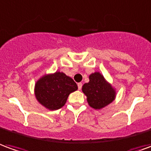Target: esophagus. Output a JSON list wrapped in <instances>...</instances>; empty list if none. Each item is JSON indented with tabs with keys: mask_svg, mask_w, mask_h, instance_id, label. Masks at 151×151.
<instances>
[{
	"mask_svg": "<svg viewBox=\"0 0 151 151\" xmlns=\"http://www.w3.org/2000/svg\"><path fill=\"white\" fill-rule=\"evenodd\" d=\"M77 85H78V88H79V89L81 90V88H82V83H78Z\"/></svg>",
	"mask_w": 151,
	"mask_h": 151,
	"instance_id": "34e87169",
	"label": "esophagus"
}]
</instances>
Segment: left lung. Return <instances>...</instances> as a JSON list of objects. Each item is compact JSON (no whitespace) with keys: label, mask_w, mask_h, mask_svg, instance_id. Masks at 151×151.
Here are the masks:
<instances>
[{"label":"left lung","mask_w":151,"mask_h":151,"mask_svg":"<svg viewBox=\"0 0 151 151\" xmlns=\"http://www.w3.org/2000/svg\"><path fill=\"white\" fill-rule=\"evenodd\" d=\"M89 81L82 86V92L87 98L88 104L95 110L107 106L116 98V89L103 75L95 71L89 75Z\"/></svg>","instance_id":"8db88e82"}]
</instances>
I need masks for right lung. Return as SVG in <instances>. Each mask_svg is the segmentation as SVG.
Returning a JSON list of instances; mask_svg holds the SVG:
<instances>
[{"instance_id":"add662e5","label":"right lung","mask_w":151,"mask_h":151,"mask_svg":"<svg viewBox=\"0 0 151 151\" xmlns=\"http://www.w3.org/2000/svg\"><path fill=\"white\" fill-rule=\"evenodd\" d=\"M78 89L76 82L61 71L45 74L35 84L34 94L37 101L50 111L63 106L70 93Z\"/></svg>"}]
</instances>
